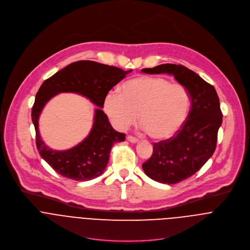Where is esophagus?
Listing matches in <instances>:
<instances>
[{
	"instance_id": "34e87169",
	"label": "esophagus",
	"mask_w": 250,
	"mask_h": 250,
	"mask_svg": "<svg viewBox=\"0 0 250 250\" xmlns=\"http://www.w3.org/2000/svg\"><path fill=\"white\" fill-rule=\"evenodd\" d=\"M127 140L130 142V143H132V144H136V143H138V139L137 138H135V137H133V136H128L127 137Z\"/></svg>"
}]
</instances>
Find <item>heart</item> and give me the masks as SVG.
I'll return each mask as SVG.
<instances>
[{
	"instance_id": "heart-1",
	"label": "heart",
	"mask_w": 250,
	"mask_h": 250,
	"mask_svg": "<svg viewBox=\"0 0 250 250\" xmlns=\"http://www.w3.org/2000/svg\"><path fill=\"white\" fill-rule=\"evenodd\" d=\"M104 110L112 124L125 130L140 121L155 140L174 136L185 124L190 106L187 89L161 76H141L126 82L121 93L109 92Z\"/></svg>"
}]
</instances>
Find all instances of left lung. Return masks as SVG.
Returning a JSON list of instances; mask_svg holds the SVG:
<instances>
[{
    "label": "left lung",
    "mask_w": 250,
    "mask_h": 250,
    "mask_svg": "<svg viewBox=\"0 0 250 250\" xmlns=\"http://www.w3.org/2000/svg\"><path fill=\"white\" fill-rule=\"evenodd\" d=\"M142 72L173 75L189 95L190 109L183 127L170 139L154 143L152 155L142 165L150 179L177 184L197 172L215 151L223 117L219 98L212 85L181 64L165 63Z\"/></svg>",
    "instance_id": "obj_1"
}]
</instances>
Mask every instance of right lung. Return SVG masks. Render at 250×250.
Returning <instances> with one entry per match:
<instances>
[{
    "instance_id": "obj_1",
    "label": "right lung",
    "mask_w": 250,
    "mask_h": 250,
    "mask_svg": "<svg viewBox=\"0 0 250 250\" xmlns=\"http://www.w3.org/2000/svg\"><path fill=\"white\" fill-rule=\"evenodd\" d=\"M131 71L132 69L124 71L92 61H80L58 71L41 85L31 113L36 131V146L41 157L57 173L80 182L103 174L108 163L112 146L123 142L125 134L112 128L102 108L107 93ZM60 92L82 94L99 106L95 110L90 134L77 146L62 152L50 149L42 141L38 122L44 104Z\"/></svg>"
}]
</instances>
